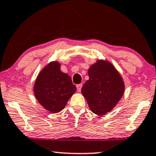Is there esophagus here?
Returning <instances> with one entry per match:
<instances>
[{
  "mask_svg": "<svg viewBox=\"0 0 156 156\" xmlns=\"http://www.w3.org/2000/svg\"><path fill=\"white\" fill-rule=\"evenodd\" d=\"M82 83H80V84H78L76 86V87H77V90H78V92H80V90H81V88H82Z\"/></svg>",
  "mask_w": 156,
  "mask_h": 156,
  "instance_id": "1",
  "label": "esophagus"
}]
</instances>
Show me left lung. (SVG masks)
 Returning <instances> with one entry per match:
<instances>
[{
  "label": "left lung",
  "mask_w": 156,
  "mask_h": 156,
  "mask_svg": "<svg viewBox=\"0 0 156 156\" xmlns=\"http://www.w3.org/2000/svg\"><path fill=\"white\" fill-rule=\"evenodd\" d=\"M89 80L81 88L90 109L94 114L104 115L121 99L125 84L115 68L107 61L98 60L88 70Z\"/></svg>",
  "instance_id": "8db88e82"
}]
</instances>
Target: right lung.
Wrapping results in <instances>:
<instances>
[{
  "label": "right lung",
  "instance_id": "add662e5",
  "mask_svg": "<svg viewBox=\"0 0 156 156\" xmlns=\"http://www.w3.org/2000/svg\"><path fill=\"white\" fill-rule=\"evenodd\" d=\"M76 90L68 74L60 70L58 62H52L39 73L34 86L35 97L47 111L58 113L65 108Z\"/></svg>",
  "mask_w": 156,
  "mask_h": 156
}]
</instances>
